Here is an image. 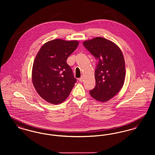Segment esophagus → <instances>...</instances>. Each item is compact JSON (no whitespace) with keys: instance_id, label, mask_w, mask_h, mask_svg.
<instances>
[{"instance_id":"esophagus-1","label":"esophagus","mask_w":155,"mask_h":155,"mask_svg":"<svg viewBox=\"0 0 155 155\" xmlns=\"http://www.w3.org/2000/svg\"><path fill=\"white\" fill-rule=\"evenodd\" d=\"M79 81H81V82H82L83 81V77L81 76V78H80L79 79Z\"/></svg>"}]
</instances>
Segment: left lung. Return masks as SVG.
<instances>
[{"label": "left lung", "mask_w": 155, "mask_h": 155, "mask_svg": "<svg viewBox=\"0 0 155 155\" xmlns=\"http://www.w3.org/2000/svg\"><path fill=\"white\" fill-rule=\"evenodd\" d=\"M83 44L97 60L96 86L90 94L98 101L106 102L118 93L124 83L125 67L122 51L114 42L102 37L84 41Z\"/></svg>", "instance_id": "left-lung-1"}]
</instances>
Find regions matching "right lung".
I'll use <instances>...</instances> for the list:
<instances>
[{"mask_svg":"<svg viewBox=\"0 0 155 155\" xmlns=\"http://www.w3.org/2000/svg\"><path fill=\"white\" fill-rule=\"evenodd\" d=\"M78 44V41L61 39L48 41L42 46L35 58L33 85L41 97L51 104L64 101L77 81L66 60Z\"/></svg>","mask_w":155,"mask_h":155,"instance_id":"1","label":"right lung"}]
</instances>
